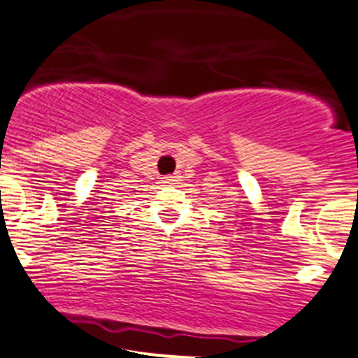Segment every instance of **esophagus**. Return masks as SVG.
Segmentation results:
<instances>
[{"label":"esophagus","instance_id":"esophagus-1","mask_svg":"<svg viewBox=\"0 0 358 358\" xmlns=\"http://www.w3.org/2000/svg\"><path fill=\"white\" fill-rule=\"evenodd\" d=\"M180 180H182V176L180 175H169V176H164L162 183L167 187H173L176 185V183H180Z\"/></svg>","mask_w":358,"mask_h":358}]
</instances>
